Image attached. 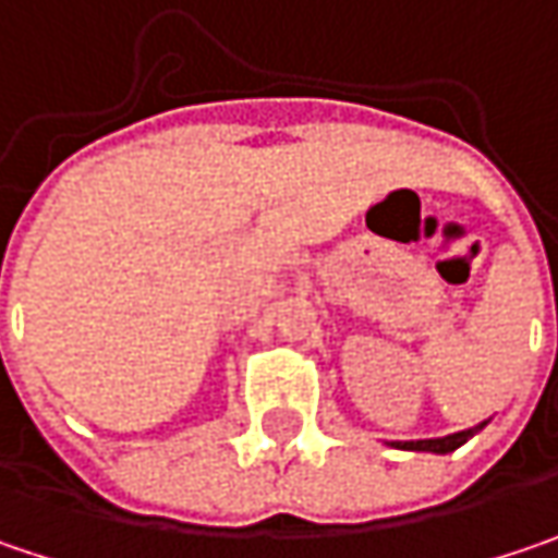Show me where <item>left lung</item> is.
<instances>
[{"mask_svg": "<svg viewBox=\"0 0 558 558\" xmlns=\"http://www.w3.org/2000/svg\"><path fill=\"white\" fill-rule=\"evenodd\" d=\"M480 426L474 429H464V433H454V436H445V439H420V442H398V448H410V451H436V454H445V451H454L458 445H464L471 436H474Z\"/></svg>", "mask_w": 558, "mask_h": 558, "instance_id": "8db88e82", "label": "left lung"}]
</instances>
